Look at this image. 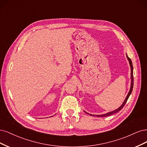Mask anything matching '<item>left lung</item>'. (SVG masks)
<instances>
[{"mask_svg": "<svg viewBox=\"0 0 147 147\" xmlns=\"http://www.w3.org/2000/svg\"><path fill=\"white\" fill-rule=\"evenodd\" d=\"M126 57H127V60H128L129 62V64H130V67H131V87H130L129 92L128 94H127V95L126 96V98H125V99L124 102H123V104H122V105H121V106H120V107H118V108L117 109H116V110H115V111H111V112H108V113H105V114H102V115H92V114H90V113H87V112H86V111H84L85 112H86L87 113H88V114L90 115H92V116L101 117H107V116H110V115H112V114H114V113H117V112H119L120 111H121V110L122 109L123 107H124V106L125 105V104L126 103V102H127V99H128V98H129V96H130V94H131V93H132V88H133V85H134L133 66H132V61H131V60L128 57V56H127V55H126Z\"/></svg>", "mask_w": 147, "mask_h": 147, "instance_id": "obj_1", "label": "left lung"}]
</instances>
